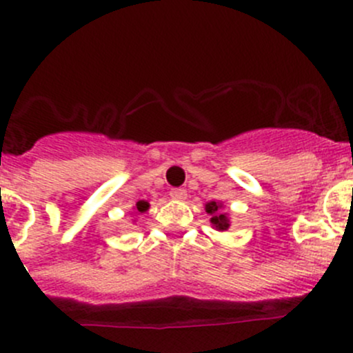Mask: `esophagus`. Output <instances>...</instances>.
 Returning a JSON list of instances; mask_svg holds the SVG:
<instances>
[{"instance_id": "obj_1", "label": "esophagus", "mask_w": 353, "mask_h": 353, "mask_svg": "<svg viewBox=\"0 0 353 353\" xmlns=\"http://www.w3.org/2000/svg\"><path fill=\"white\" fill-rule=\"evenodd\" d=\"M186 196L188 193L183 188H174V190H170V198L176 199V201H183V199H186Z\"/></svg>"}]
</instances>
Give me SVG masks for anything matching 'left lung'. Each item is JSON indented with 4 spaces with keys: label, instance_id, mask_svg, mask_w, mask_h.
I'll return each instance as SVG.
<instances>
[{
    "label": "left lung",
    "instance_id": "obj_1",
    "mask_svg": "<svg viewBox=\"0 0 353 353\" xmlns=\"http://www.w3.org/2000/svg\"><path fill=\"white\" fill-rule=\"evenodd\" d=\"M205 210L206 213H210V223L215 230L219 232H223L230 227V219H229V213L223 212V203L220 201H208L205 203Z\"/></svg>",
    "mask_w": 353,
    "mask_h": 353
}]
</instances>
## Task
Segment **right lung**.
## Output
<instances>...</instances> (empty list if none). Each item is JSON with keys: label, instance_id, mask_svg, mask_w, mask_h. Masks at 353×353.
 I'll use <instances>...</instances> for the list:
<instances>
[{"label": "right lung", "instance_id": "add662e5", "mask_svg": "<svg viewBox=\"0 0 353 353\" xmlns=\"http://www.w3.org/2000/svg\"><path fill=\"white\" fill-rule=\"evenodd\" d=\"M148 208H150V205H148V201H143V199H140V201L133 206V210H137V215L138 213H145ZM134 222H137V220H134Z\"/></svg>", "mask_w": 353, "mask_h": 353}]
</instances>
